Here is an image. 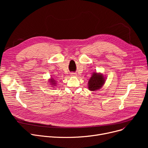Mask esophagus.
<instances>
[{"label":"esophagus","mask_w":148,"mask_h":148,"mask_svg":"<svg viewBox=\"0 0 148 148\" xmlns=\"http://www.w3.org/2000/svg\"><path fill=\"white\" fill-rule=\"evenodd\" d=\"M71 75H75V73H71Z\"/></svg>","instance_id":"1"}]
</instances>
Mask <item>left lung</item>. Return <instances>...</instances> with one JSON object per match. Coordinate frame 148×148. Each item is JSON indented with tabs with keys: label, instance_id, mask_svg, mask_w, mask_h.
I'll use <instances>...</instances> for the list:
<instances>
[{
	"label": "left lung",
	"instance_id": "obj_1",
	"mask_svg": "<svg viewBox=\"0 0 148 148\" xmlns=\"http://www.w3.org/2000/svg\"><path fill=\"white\" fill-rule=\"evenodd\" d=\"M105 83V77L101 73H93L88 82V88L91 91L101 89Z\"/></svg>",
	"mask_w": 148,
	"mask_h": 148
}]
</instances>
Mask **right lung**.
I'll return each instance as SVG.
<instances>
[{"mask_svg":"<svg viewBox=\"0 0 148 148\" xmlns=\"http://www.w3.org/2000/svg\"><path fill=\"white\" fill-rule=\"evenodd\" d=\"M50 83L51 85H52V87L53 88V86H55V85L56 84V82L55 81V80H54L53 79H50Z\"/></svg>","mask_w":148,"mask_h":148,"instance_id":"obj_1","label":"right lung"}]
</instances>
